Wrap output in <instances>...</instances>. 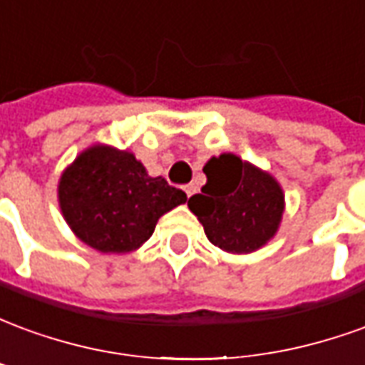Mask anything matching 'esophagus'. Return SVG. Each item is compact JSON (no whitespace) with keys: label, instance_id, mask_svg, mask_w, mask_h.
Listing matches in <instances>:
<instances>
[{"label":"esophagus","instance_id":"esophagus-1","mask_svg":"<svg viewBox=\"0 0 365 365\" xmlns=\"http://www.w3.org/2000/svg\"><path fill=\"white\" fill-rule=\"evenodd\" d=\"M183 190H185V193H187V197H191V195H193V193L197 191V185H195V183H187V185H185Z\"/></svg>","mask_w":365,"mask_h":365}]
</instances>
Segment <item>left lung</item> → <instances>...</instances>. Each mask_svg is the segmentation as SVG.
<instances>
[{"mask_svg":"<svg viewBox=\"0 0 365 365\" xmlns=\"http://www.w3.org/2000/svg\"><path fill=\"white\" fill-rule=\"evenodd\" d=\"M207 183L187 207L207 238L225 252L250 254L274 238L285 197L274 175L237 154L213 156L203 168Z\"/></svg>","mask_w":365,"mask_h":365,"instance_id":"obj_1","label":"left lung"}]
</instances>
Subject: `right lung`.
Instances as JSON below:
<instances>
[{
  "label": "right lung",
  "instance_id": "obj_1",
  "mask_svg": "<svg viewBox=\"0 0 365 365\" xmlns=\"http://www.w3.org/2000/svg\"><path fill=\"white\" fill-rule=\"evenodd\" d=\"M187 201L164 178H150L133 152L93 144L64 170L60 211L83 245L99 252H133L152 237L164 213Z\"/></svg>",
  "mask_w": 365,
  "mask_h": 365
}]
</instances>
